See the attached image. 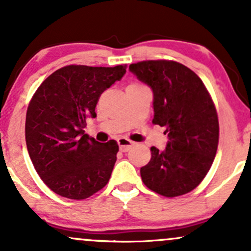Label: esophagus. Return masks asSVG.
<instances>
[{"mask_svg":"<svg viewBox=\"0 0 251 251\" xmlns=\"http://www.w3.org/2000/svg\"><path fill=\"white\" fill-rule=\"evenodd\" d=\"M118 144H119L120 151L123 152L128 151V150L134 145V143L132 142V140L126 139V138H119V139H118Z\"/></svg>","mask_w":251,"mask_h":251,"instance_id":"obj_1","label":"esophagus"}]
</instances>
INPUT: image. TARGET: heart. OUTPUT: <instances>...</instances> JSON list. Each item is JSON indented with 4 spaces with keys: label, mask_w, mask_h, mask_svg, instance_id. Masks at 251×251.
<instances>
[{
    "label": "heart",
    "mask_w": 251,
    "mask_h": 251,
    "mask_svg": "<svg viewBox=\"0 0 251 251\" xmlns=\"http://www.w3.org/2000/svg\"><path fill=\"white\" fill-rule=\"evenodd\" d=\"M129 86H140V85H135V83H132V85H129Z\"/></svg>",
    "instance_id": "1"
}]
</instances>
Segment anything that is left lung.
Masks as SVG:
<instances>
[{"label": "left lung", "mask_w": 251, "mask_h": 251, "mask_svg": "<svg viewBox=\"0 0 251 251\" xmlns=\"http://www.w3.org/2000/svg\"><path fill=\"white\" fill-rule=\"evenodd\" d=\"M129 72L153 93L152 123L165 127L163 151L151 148V160L140 169L149 189L165 197L194 190L211 168L218 145L217 112L195 72L166 60L129 65Z\"/></svg>", "instance_id": "left-lung-1"}]
</instances>
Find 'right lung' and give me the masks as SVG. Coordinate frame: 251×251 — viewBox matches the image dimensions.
Listing matches in <instances>:
<instances>
[{
  "label": "right lung",
  "instance_id": "obj_1",
  "mask_svg": "<svg viewBox=\"0 0 251 251\" xmlns=\"http://www.w3.org/2000/svg\"><path fill=\"white\" fill-rule=\"evenodd\" d=\"M125 66H66L34 94L25 117V143L34 168L55 194L85 200L108 183L119 146L85 133L100 94L125 75Z\"/></svg>",
  "mask_w": 251,
  "mask_h": 251
}]
</instances>
